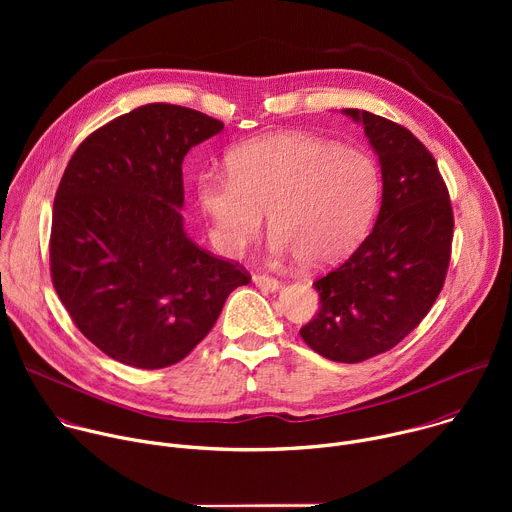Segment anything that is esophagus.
<instances>
[{"instance_id":"1","label":"esophagus","mask_w":512,"mask_h":512,"mask_svg":"<svg viewBox=\"0 0 512 512\" xmlns=\"http://www.w3.org/2000/svg\"><path fill=\"white\" fill-rule=\"evenodd\" d=\"M253 283H255L259 289H263V291H275V289L279 287V281H277L275 277H271V275H261V273L253 275Z\"/></svg>"}]
</instances>
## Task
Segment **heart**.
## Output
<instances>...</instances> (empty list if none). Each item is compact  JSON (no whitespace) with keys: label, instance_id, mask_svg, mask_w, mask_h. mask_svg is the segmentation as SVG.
<instances>
[{"label":"heart","instance_id":"obj_1","mask_svg":"<svg viewBox=\"0 0 512 512\" xmlns=\"http://www.w3.org/2000/svg\"><path fill=\"white\" fill-rule=\"evenodd\" d=\"M227 168L196 178L208 241L223 255L241 253L267 212L275 253L324 267L362 239L377 212V162L318 135L287 131L245 141L229 152Z\"/></svg>","mask_w":512,"mask_h":512}]
</instances>
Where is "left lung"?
<instances>
[{
    "instance_id": "obj_1",
    "label": "left lung",
    "mask_w": 512,
    "mask_h": 512,
    "mask_svg": "<svg viewBox=\"0 0 512 512\" xmlns=\"http://www.w3.org/2000/svg\"><path fill=\"white\" fill-rule=\"evenodd\" d=\"M379 156L383 198L369 237L318 277L320 310L300 334L334 362H362L397 346L427 316L446 281L454 212L425 145L403 125L344 109Z\"/></svg>"
}]
</instances>
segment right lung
I'll use <instances>...</instances> for the list:
<instances>
[{
  "instance_id": "right-lung-1",
  "label": "right lung",
  "mask_w": 512,
  "mask_h": 512,
  "mask_svg": "<svg viewBox=\"0 0 512 512\" xmlns=\"http://www.w3.org/2000/svg\"><path fill=\"white\" fill-rule=\"evenodd\" d=\"M200 111L150 103L93 131L56 190L50 275L75 326L137 369L180 362L251 275L184 233L182 162L221 133Z\"/></svg>"
}]
</instances>
